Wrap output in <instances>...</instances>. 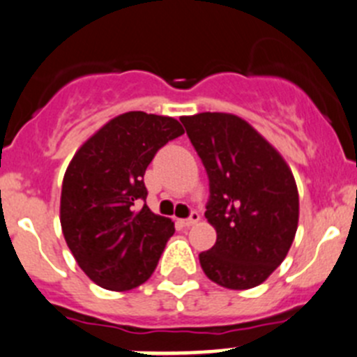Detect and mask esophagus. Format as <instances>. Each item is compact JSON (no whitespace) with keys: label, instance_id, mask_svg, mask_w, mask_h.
I'll use <instances>...</instances> for the list:
<instances>
[{"label":"esophagus","instance_id":"34e87169","mask_svg":"<svg viewBox=\"0 0 357 357\" xmlns=\"http://www.w3.org/2000/svg\"><path fill=\"white\" fill-rule=\"evenodd\" d=\"M199 220V213L196 212V210H192L191 212V215L188 217V219H181L178 220V224H181V226H184V227H189V226H192V224H196Z\"/></svg>","mask_w":357,"mask_h":357}]
</instances>
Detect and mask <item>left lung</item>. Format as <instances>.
<instances>
[{
    "mask_svg": "<svg viewBox=\"0 0 357 357\" xmlns=\"http://www.w3.org/2000/svg\"><path fill=\"white\" fill-rule=\"evenodd\" d=\"M181 121L208 175L205 217L217 231L199 264L227 289L259 286L286 259L296 235L300 199L293 173L236 115L203 112Z\"/></svg>",
    "mask_w": 357,
    "mask_h": 357,
    "instance_id": "1",
    "label": "left lung"
}]
</instances>
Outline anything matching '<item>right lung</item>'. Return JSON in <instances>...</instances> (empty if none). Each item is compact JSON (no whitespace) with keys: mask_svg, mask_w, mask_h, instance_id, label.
Listing matches in <instances>:
<instances>
[{"mask_svg":"<svg viewBox=\"0 0 357 357\" xmlns=\"http://www.w3.org/2000/svg\"><path fill=\"white\" fill-rule=\"evenodd\" d=\"M181 135L173 117L128 112L98 130L68 165L63 235L84 273L103 289L144 284L175 233L172 219L145 205L144 175L155 152Z\"/></svg>","mask_w":357,"mask_h":357,"instance_id":"obj_1","label":"right lung"}]
</instances>
